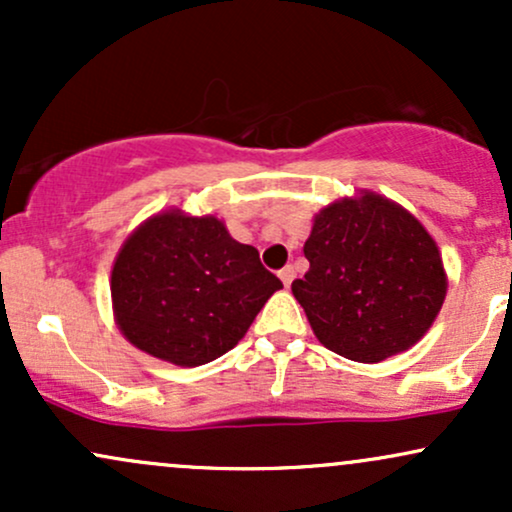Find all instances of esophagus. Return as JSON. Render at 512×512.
Returning a JSON list of instances; mask_svg holds the SVG:
<instances>
[{
    "instance_id": "esophagus-1",
    "label": "esophagus",
    "mask_w": 512,
    "mask_h": 512,
    "mask_svg": "<svg viewBox=\"0 0 512 512\" xmlns=\"http://www.w3.org/2000/svg\"><path fill=\"white\" fill-rule=\"evenodd\" d=\"M293 276H296V269H293L291 264H289V267H284V269H281V272H279V279L284 281V286H286V289H289V286H291Z\"/></svg>"
}]
</instances>
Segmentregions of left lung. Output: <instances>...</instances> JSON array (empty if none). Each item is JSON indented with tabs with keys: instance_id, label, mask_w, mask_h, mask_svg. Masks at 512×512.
Wrapping results in <instances>:
<instances>
[{
	"instance_id": "1",
	"label": "left lung",
	"mask_w": 512,
	"mask_h": 512,
	"mask_svg": "<svg viewBox=\"0 0 512 512\" xmlns=\"http://www.w3.org/2000/svg\"><path fill=\"white\" fill-rule=\"evenodd\" d=\"M310 269L291 284L322 346L358 363L407 351L445 301L436 240L407 209L363 192L315 216Z\"/></svg>"
}]
</instances>
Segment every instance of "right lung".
I'll return each instance as SVG.
<instances>
[{"label": "right lung", "mask_w": 512, "mask_h": 512, "mask_svg": "<svg viewBox=\"0 0 512 512\" xmlns=\"http://www.w3.org/2000/svg\"><path fill=\"white\" fill-rule=\"evenodd\" d=\"M281 286L260 252L233 240L219 219L178 209L127 238L110 279L122 334L175 366H204L231 351Z\"/></svg>", "instance_id": "1"}]
</instances>
